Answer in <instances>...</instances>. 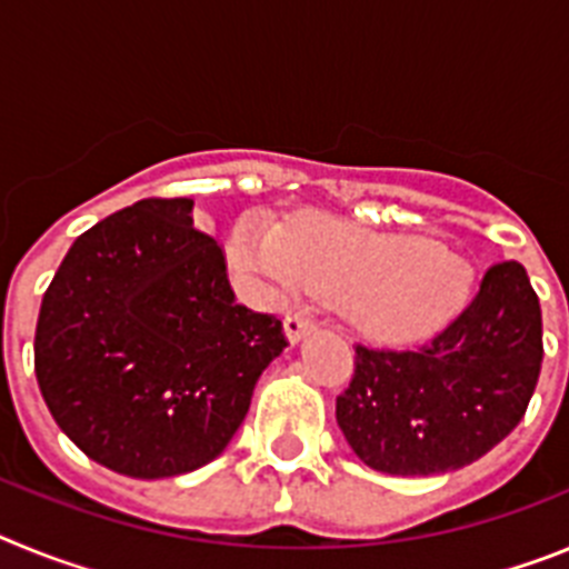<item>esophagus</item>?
<instances>
[{
	"label": "esophagus",
	"instance_id": "1",
	"mask_svg": "<svg viewBox=\"0 0 569 569\" xmlns=\"http://www.w3.org/2000/svg\"><path fill=\"white\" fill-rule=\"evenodd\" d=\"M313 330V319L308 313H301V310H293V313L284 316V336H288L290 345H299L305 336Z\"/></svg>",
	"mask_w": 569,
	"mask_h": 569
}]
</instances>
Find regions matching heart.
I'll return each instance as SVG.
<instances>
[{
	"label": "heart",
	"instance_id": "heart-1",
	"mask_svg": "<svg viewBox=\"0 0 569 569\" xmlns=\"http://www.w3.org/2000/svg\"><path fill=\"white\" fill-rule=\"evenodd\" d=\"M233 259L279 290L305 284L339 299L347 321L381 345L436 333L472 290V264L456 250L328 216L301 219L290 236L268 219H248L233 236Z\"/></svg>",
	"mask_w": 569,
	"mask_h": 569
}]
</instances>
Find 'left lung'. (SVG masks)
<instances>
[{
  "mask_svg": "<svg viewBox=\"0 0 569 569\" xmlns=\"http://www.w3.org/2000/svg\"><path fill=\"white\" fill-rule=\"evenodd\" d=\"M541 359L539 296L519 261H501L459 319L419 350L356 347L336 421L379 472L461 470L525 419Z\"/></svg>",
  "mask_w": 569,
  "mask_h": 569,
  "instance_id": "obj_1",
  "label": "left lung"
}]
</instances>
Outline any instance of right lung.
<instances>
[{
  "mask_svg": "<svg viewBox=\"0 0 569 569\" xmlns=\"http://www.w3.org/2000/svg\"><path fill=\"white\" fill-rule=\"evenodd\" d=\"M284 347L276 316L236 301L193 199H142L70 244L44 290L33 365L84 456L168 479L222 453Z\"/></svg>",
  "mask_w": 569,
  "mask_h": 569,
  "instance_id": "obj_1",
  "label": "right lung"
}]
</instances>
